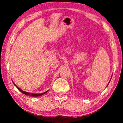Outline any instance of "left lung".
<instances>
[{"label": "left lung", "instance_id": "8db88e82", "mask_svg": "<svg viewBox=\"0 0 123 123\" xmlns=\"http://www.w3.org/2000/svg\"><path fill=\"white\" fill-rule=\"evenodd\" d=\"M110 82H109V83H110ZM109 84H108V85H107V86H108V85H109Z\"/></svg>", "mask_w": 123, "mask_h": 123}]
</instances>
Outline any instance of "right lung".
<instances>
[{
	"instance_id": "obj_1",
	"label": "right lung",
	"mask_w": 123,
	"mask_h": 123,
	"mask_svg": "<svg viewBox=\"0 0 123 123\" xmlns=\"http://www.w3.org/2000/svg\"><path fill=\"white\" fill-rule=\"evenodd\" d=\"M13 82V81H12ZM14 84V82H13ZM14 85H15V86H16L17 88L18 89V90H19L20 92L22 93H23L25 95H30V96H32V97H39V96H41V95H42L43 94H44L45 93H46L47 92H48L49 91H47L46 92H45L44 93H38V94H35V93H29V92H25V91H23V90H22V89H20L19 88H18V87L16 86V85H15V84H14Z\"/></svg>"
}]
</instances>
